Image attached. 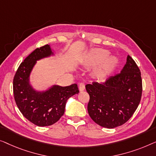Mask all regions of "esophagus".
<instances>
[{
  "label": "esophagus",
  "instance_id": "esophagus-1",
  "mask_svg": "<svg viewBox=\"0 0 156 156\" xmlns=\"http://www.w3.org/2000/svg\"><path fill=\"white\" fill-rule=\"evenodd\" d=\"M85 89V84L83 83H80V85H79V90L80 91H83Z\"/></svg>",
  "mask_w": 156,
  "mask_h": 156
}]
</instances>
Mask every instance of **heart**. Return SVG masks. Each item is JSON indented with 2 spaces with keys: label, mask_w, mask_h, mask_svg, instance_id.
Instances as JSON below:
<instances>
[{
  "label": "heart",
  "mask_w": 156,
  "mask_h": 156,
  "mask_svg": "<svg viewBox=\"0 0 156 156\" xmlns=\"http://www.w3.org/2000/svg\"><path fill=\"white\" fill-rule=\"evenodd\" d=\"M108 51L102 49H96L90 51L87 56V63L90 65H95L101 61L102 63L99 67L100 72H105L112 69L117 63V58L114 56H108Z\"/></svg>",
  "instance_id": "1"
}]
</instances>
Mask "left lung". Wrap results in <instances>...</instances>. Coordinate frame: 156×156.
<instances>
[{
  "label": "left lung",
  "mask_w": 156,
  "mask_h": 156,
  "mask_svg": "<svg viewBox=\"0 0 156 156\" xmlns=\"http://www.w3.org/2000/svg\"><path fill=\"white\" fill-rule=\"evenodd\" d=\"M90 95L87 112L100 126L113 129L126 123L139 106L142 94L141 72L136 63L128 55L119 73L105 82H93L85 85Z\"/></svg>",
  "instance_id": "8db88e82"
}]
</instances>
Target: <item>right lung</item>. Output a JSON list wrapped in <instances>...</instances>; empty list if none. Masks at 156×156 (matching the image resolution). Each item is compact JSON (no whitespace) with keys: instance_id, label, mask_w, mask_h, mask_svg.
Segmentation results:
<instances>
[{"instance_id":"right-lung-1","label":"right lung","mask_w":156,"mask_h":156,"mask_svg":"<svg viewBox=\"0 0 156 156\" xmlns=\"http://www.w3.org/2000/svg\"><path fill=\"white\" fill-rule=\"evenodd\" d=\"M54 54L49 44L37 48L21 63L13 79L17 107L26 119L39 126L58 122L64 114L68 99L79 93L77 84L66 87L54 85L44 91L36 90L30 84V73L37 61Z\"/></svg>"}]
</instances>
